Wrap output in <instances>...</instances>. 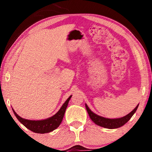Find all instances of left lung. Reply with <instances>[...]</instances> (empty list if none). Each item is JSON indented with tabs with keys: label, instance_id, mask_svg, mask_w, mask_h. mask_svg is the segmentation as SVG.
<instances>
[{
	"label": "left lung",
	"instance_id": "1",
	"mask_svg": "<svg viewBox=\"0 0 152 152\" xmlns=\"http://www.w3.org/2000/svg\"><path fill=\"white\" fill-rule=\"evenodd\" d=\"M138 105L139 104L137 105L136 107L135 108L132 112H130L129 113L126 115L125 116H124V117L111 119V118L102 117V116L98 115H97V114H95V113H93V112L89 109L86 104H85L86 111L88 112L89 117H90L91 119L92 120V121L94 122L95 124H96L97 125L102 126V127L107 129H117L120 127V126H123L124 124H126V122L131 119V118H132L133 115L135 113V112L136 111L137 109H138Z\"/></svg>",
	"mask_w": 152,
	"mask_h": 152
}]
</instances>
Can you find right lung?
Wrapping results in <instances>:
<instances>
[{"label":"right lung","mask_w":152,"mask_h":152,"mask_svg":"<svg viewBox=\"0 0 152 152\" xmlns=\"http://www.w3.org/2000/svg\"><path fill=\"white\" fill-rule=\"evenodd\" d=\"M72 95L68 97L66 99L64 104L61 106L60 109L57 111V113L52 116L50 118H47L45 120H27L25 118H23L20 117L17 113L13 110V112L14 115L18 120L20 123H22L23 125L30 129L32 132L34 133H37V134H45V133H49L53 132L57 129L58 126L60 125L61 122L63 120L64 113H65L66 109L67 108L68 102H69L70 99L71 98Z\"/></svg>","instance_id":"add662e5"}]
</instances>
